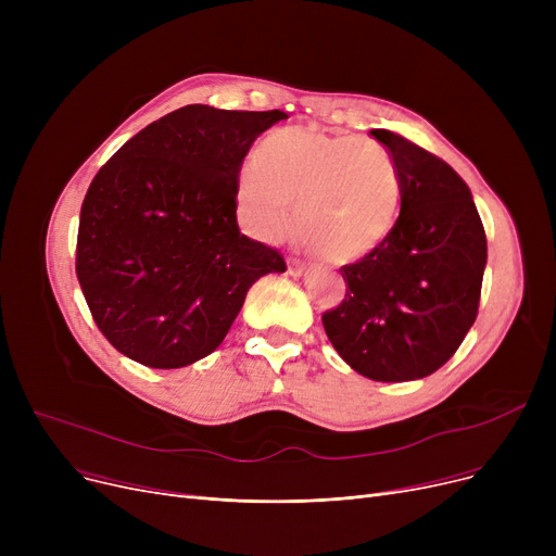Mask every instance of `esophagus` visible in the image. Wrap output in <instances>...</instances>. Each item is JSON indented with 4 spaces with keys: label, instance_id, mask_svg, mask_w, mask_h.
<instances>
[{
    "label": "esophagus",
    "instance_id": "1",
    "mask_svg": "<svg viewBox=\"0 0 556 556\" xmlns=\"http://www.w3.org/2000/svg\"><path fill=\"white\" fill-rule=\"evenodd\" d=\"M304 270H306V268L302 266L300 261H295V258H290V261H288V275H290V277H302V275H304Z\"/></svg>",
    "mask_w": 556,
    "mask_h": 556
}]
</instances>
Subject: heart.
Listing matches in <instances>:
<instances>
[{"mask_svg": "<svg viewBox=\"0 0 556 556\" xmlns=\"http://www.w3.org/2000/svg\"><path fill=\"white\" fill-rule=\"evenodd\" d=\"M239 216L254 237H298L336 266L386 243L401 210V175L386 146L281 128L263 137L237 189Z\"/></svg>", "mask_w": 556, "mask_h": 556, "instance_id": "heart-1", "label": "heart"}]
</instances>
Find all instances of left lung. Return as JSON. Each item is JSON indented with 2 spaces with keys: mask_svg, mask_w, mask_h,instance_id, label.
<instances>
[{
  "mask_svg": "<svg viewBox=\"0 0 556 556\" xmlns=\"http://www.w3.org/2000/svg\"><path fill=\"white\" fill-rule=\"evenodd\" d=\"M401 175V214L386 243L342 266L344 302L323 315L340 358L371 381L440 369L476 323L486 237L471 189L444 160L371 130Z\"/></svg>",
  "mask_w": 556,
  "mask_h": 556,
  "instance_id": "obj_1",
  "label": "left lung"
}]
</instances>
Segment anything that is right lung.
Instances as JSON below:
<instances>
[{"label": "right lung", "instance_id": "right-lung-1", "mask_svg": "<svg viewBox=\"0 0 556 556\" xmlns=\"http://www.w3.org/2000/svg\"><path fill=\"white\" fill-rule=\"evenodd\" d=\"M281 110L185 105L128 139L80 207L76 275L114 349L187 367L225 340L248 290L283 256L237 223L241 162Z\"/></svg>", "mask_w": 556, "mask_h": 556}]
</instances>
